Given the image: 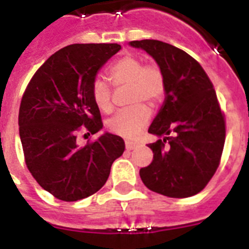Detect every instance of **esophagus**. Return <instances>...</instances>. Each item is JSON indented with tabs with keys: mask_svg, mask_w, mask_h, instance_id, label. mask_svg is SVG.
I'll use <instances>...</instances> for the list:
<instances>
[{
	"mask_svg": "<svg viewBox=\"0 0 249 249\" xmlns=\"http://www.w3.org/2000/svg\"><path fill=\"white\" fill-rule=\"evenodd\" d=\"M138 144L135 143V142H130V141H126L125 142V148L128 150H131V149H134L135 147H137Z\"/></svg>",
	"mask_w": 249,
	"mask_h": 249,
	"instance_id": "1",
	"label": "esophagus"
}]
</instances>
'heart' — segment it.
<instances>
[{
	"label": "heart",
	"mask_w": 249,
	"mask_h": 249,
	"mask_svg": "<svg viewBox=\"0 0 249 249\" xmlns=\"http://www.w3.org/2000/svg\"><path fill=\"white\" fill-rule=\"evenodd\" d=\"M108 77L116 87L129 86V102L137 104L114 115L108 120L107 128L121 137H134L147 125L150 118L148 106L139 101L154 105L162 99L166 87L163 73L154 64H144L142 59L128 54L110 67ZM92 97L101 111H111V89L105 81L99 78L93 82Z\"/></svg>",
	"instance_id": "b5f03b06"
}]
</instances>
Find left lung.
<instances>
[{"mask_svg":"<svg viewBox=\"0 0 249 249\" xmlns=\"http://www.w3.org/2000/svg\"><path fill=\"white\" fill-rule=\"evenodd\" d=\"M164 76V102L148 133L160 137L148 144L153 160L141 168L143 183L168 197L199 194L214 176L225 142V120L205 71L191 55L160 40H134Z\"/></svg>","mask_w":249,"mask_h":249,"instance_id":"1","label":"left lung"}]
</instances>
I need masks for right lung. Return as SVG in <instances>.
I'll list each match as a JSON object with an SVG mask.
<instances>
[{
    "mask_svg": "<svg viewBox=\"0 0 249 249\" xmlns=\"http://www.w3.org/2000/svg\"><path fill=\"white\" fill-rule=\"evenodd\" d=\"M119 44H72L35 72L22 96L18 131L25 162L36 182L63 201L93 195L124 153L123 138L105 133L81 147L78 131L96 134L101 114L92 97L96 74ZM86 135V134H85Z\"/></svg>",
    "mask_w": 249,
    "mask_h": 249,
    "instance_id": "add662e5",
    "label": "right lung"
}]
</instances>
